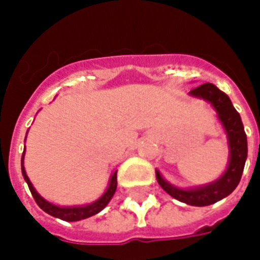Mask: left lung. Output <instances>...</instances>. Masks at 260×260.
Instances as JSON below:
<instances>
[{
    "label": "left lung",
    "mask_w": 260,
    "mask_h": 260,
    "mask_svg": "<svg viewBox=\"0 0 260 260\" xmlns=\"http://www.w3.org/2000/svg\"><path fill=\"white\" fill-rule=\"evenodd\" d=\"M189 94L209 101L217 110L218 118L221 120L223 128L226 131L229 148H231V159H229L226 172L218 178L217 181L207 184L205 187L193 188V189H180V188L173 187L162 178L158 170L155 173L159 185L170 196L187 205L201 207V206L213 205L235 191V188L240 183L248 150H247V136H245L240 114L233 108L231 99L225 92H222L211 83H205L196 88H192Z\"/></svg>",
    "instance_id": "left-lung-1"
}]
</instances>
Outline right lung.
I'll return each instance as SVG.
<instances>
[{"mask_svg":"<svg viewBox=\"0 0 260 260\" xmlns=\"http://www.w3.org/2000/svg\"><path fill=\"white\" fill-rule=\"evenodd\" d=\"M23 158H24V152H23V156H21V173L24 176V180L28 184V188L31 193H32L34 199L37 202V205L41 207V209L45 211V213L50 214L53 217H57L59 219H62V221H80V219H86L88 217H92L95 214H98L101 210H104L108 203L110 202V199L114 195V192H116L117 188V172H114L110 178V184H109V188L106 189L104 195L99 198L98 201H95L94 203H91V205L87 206H82V207H58V206H54L46 202L43 199L42 196L39 195L35 189H34L32 184L29 181V178L27 177V174H25L24 166H23Z\"/></svg>","mask_w":260,"mask_h":260,"instance_id":"obj_1","label":"right lung"}]
</instances>
